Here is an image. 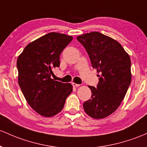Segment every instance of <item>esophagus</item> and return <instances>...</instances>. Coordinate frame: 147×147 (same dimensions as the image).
<instances>
[{
	"label": "esophagus",
	"instance_id": "1",
	"mask_svg": "<svg viewBox=\"0 0 147 147\" xmlns=\"http://www.w3.org/2000/svg\"><path fill=\"white\" fill-rule=\"evenodd\" d=\"M72 86H73L74 87H78V86H80V84H78L75 83V82H72Z\"/></svg>",
	"mask_w": 147,
	"mask_h": 147
}]
</instances>
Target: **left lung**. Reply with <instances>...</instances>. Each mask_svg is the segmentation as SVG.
Listing matches in <instances>:
<instances>
[{
    "instance_id": "obj_1",
    "label": "left lung",
    "mask_w": 147,
    "mask_h": 147,
    "mask_svg": "<svg viewBox=\"0 0 147 147\" xmlns=\"http://www.w3.org/2000/svg\"><path fill=\"white\" fill-rule=\"evenodd\" d=\"M77 39L86 49L93 68L101 74L97 88L88 86L92 96L84 103V109L91 118H105L119 107L130 84V56L119 42L99 32Z\"/></svg>"
}]
</instances>
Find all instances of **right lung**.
Listing matches in <instances>:
<instances>
[{"label":"right lung","instance_id":"right-lung-1","mask_svg":"<svg viewBox=\"0 0 147 147\" xmlns=\"http://www.w3.org/2000/svg\"><path fill=\"white\" fill-rule=\"evenodd\" d=\"M72 39L51 32L26 45L17 59L21 90L29 105L42 117H51L60 112L72 91L70 83L51 78L53 69L60 65L61 52Z\"/></svg>","mask_w":147,"mask_h":147}]
</instances>
